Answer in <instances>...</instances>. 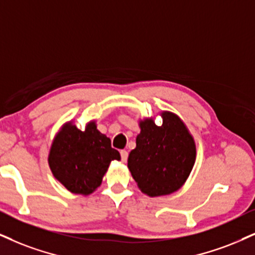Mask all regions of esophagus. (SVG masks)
<instances>
[{"label":"esophagus","instance_id":"34e87169","mask_svg":"<svg viewBox=\"0 0 255 255\" xmlns=\"http://www.w3.org/2000/svg\"><path fill=\"white\" fill-rule=\"evenodd\" d=\"M121 156H122V161H123V162H127V161H128V152L127 151V150H122V151H121Z\"/></svg>","mask_w":255,"mask_h":255}]
</instances>
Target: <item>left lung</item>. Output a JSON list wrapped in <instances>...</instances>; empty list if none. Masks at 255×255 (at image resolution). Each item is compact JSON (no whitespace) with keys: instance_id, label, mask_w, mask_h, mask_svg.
<instances>
[{"instance_id":"left-lung-1","label":"left lung","mask_w":255,"mask_h":255,"mask_svg":"<svg viewBox=\"0 0 255 255\" xmlns=\"http://www.w3.org/2000/svg\"><path fill=\"white\" fill-rule=\"evenodd\" d=\"M163 119H140L136 147L128 158V168L143 194L150 197L177 191L189 177L196 159L194 137L184 122L170 111L159 112Z\"/></svg>"}]
</instances>
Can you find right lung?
<instances>
[{"mask_svg": "<svg viewBox=\"0 0 255 255\" xmlns=\"http://www.w3.org/2000/svg\"><path fill=\"white\" fill-rule=\"evenodd\" d=\"M121 161L111 140L90 121L84 131L73 121L65 123L56 132L48 153V165L54 177L71 193L92 194L102 184L110 163Z\"/></svg>", "mask_w": 255, "mask_h": 255, "instance_id": "obj_1", "label": "right lung"}]
</instances>
